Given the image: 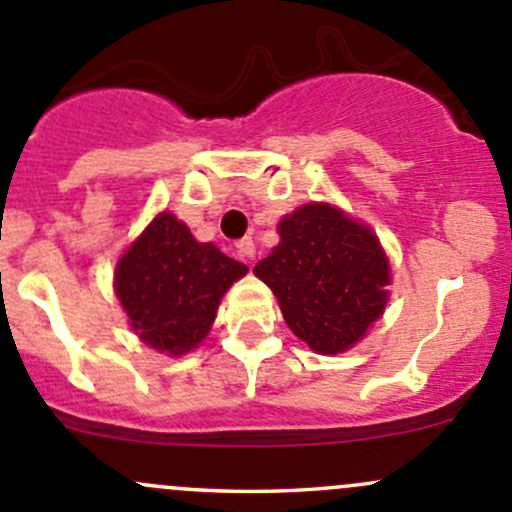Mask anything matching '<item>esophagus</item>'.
<instances>
[{
    "mask_svg": "<svg viewBox=\"0 0 512 512\" xmlns=\"http://www.w3.org/2000/svg\"><path fill=\"white\" fill-rule=\"evenodd\" d=\"M237 247V255L245 257V260H252L255 257V242H252V237H240V240L235 242Z\"/></svg>",
    "mask_w": 512,
    "mask_h": 512,
    "instance_id": "obj_1",
    "label": "esophagus"
}]
</instances>
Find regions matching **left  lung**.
<instances>
[{
  "mask_svg": "<svg viewBox=\"0 0 512 512\" xmlns=\"http://www.w3.org/2000/svg\"><path fill=\"white\" fill-rule=\"evenodd\" d=\"M280 245L255 275L285 322L319 354L347 352L386 307L389 260L369 227L332 205H304L280 223Z\"/></svg>",
  "mask_w": 512,
  "mask_h": 512,
  "instance_id": "left-lung-1",
  "label": "left lung"
}]
</instances>
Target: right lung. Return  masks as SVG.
Masks as SVG:
<instances>
[{
	"label": "right lung",
	"instance_id": "obj_1",
	"mask_svg": "<svg viewBox=\"0 0 512 512\" xmlns=\"http://www.w3.org/2000/svg\"><path fill=\"white\" fill-rule=\"evenodd\" d=\"M247 272L213 242H195L170 213L158 215L116 267V294L148 347L185 354L215 322L220 297Z\"/></svg>",
	"mask_w": 512,
	"mask_h": 512
}]
</instances>
